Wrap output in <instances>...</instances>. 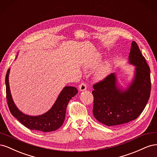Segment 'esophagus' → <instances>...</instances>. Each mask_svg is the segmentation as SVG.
<instances>
[{
	"mask_svg": "<svg viewBox=\"0 0 157 157\" xmlns=\"http://www.w3.org/2000/svg\"><path fill=\"white\" fill-rule=\"evenodd\" d=\"M86 87H87L86 84L84 82H82L81 83H80V84L79 85L80 91H84V90H86Z\"/></svg>",
	"mask_w": 157,
	"mask_h": 157,
	"instance_id": "esophagus-1",
	"label": "esophagus"
}]
</instances>
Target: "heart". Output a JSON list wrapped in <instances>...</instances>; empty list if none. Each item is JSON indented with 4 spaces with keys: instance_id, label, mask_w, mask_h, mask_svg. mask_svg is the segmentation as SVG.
<instances>
[{
    "instance_id": "obj_1",
    "label": "heart",
    "mask_w": 157,
    "mask_h": 157,
    "mask_svg": "<svg viewBox=\"0 0 157 157\" xmlns=\"http://www.w3.org/2000/svg\"><path fill=\"white\" fill-rule=\"evenodd\" d=\"M101 59L100 55H97L95 56L94 58L90 61L89 64L88 65V68H93L99 63ZM111 70V65L108 61L103 62L101 64L99 65L97 69L95 70L94 76L95 78L98 80H100L105 77L110 72Z\"/></svg>"
}]
</instances>
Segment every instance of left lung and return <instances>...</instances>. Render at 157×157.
Here are the masks:
<instances>
[{"instance_id": "1", "label": "left lung", "mask_w": 157, "mask_h": 157, "mask_svg": "<svg viewBox=\"0 0 157 157\" xmlns=\"http://www.w3.org/2000/svg\"><path fill=\"white\" fill-rule=\"evenodd\" d=\"M130 63L136 66L134 81L124 91L118 88L113 73L93 84V114L108 126L121 125L135 120L143 112L150 98V69L139 46L132 41Z\"/></svg>"}]
</instances>
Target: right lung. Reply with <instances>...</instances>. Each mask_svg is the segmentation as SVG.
I'll return each instance as SVG.
<instances>
[{
    "label": "right lung",
    "instance_id": "obj_1",
    "mask_svg": "<svg viewBox=\"0 0 157 157\" xmlns=\"http://www.w3.org/2000/svg\"><path fill=\"white\" fill-rule=\"evenodd\" d=\"M9 72L10 69H8L6 75V93L8 108L12 115L23 125L32 130L48 132L58 130L62 126L69 101L78 93L77 89L73 86H65L59 95L53 107L48 112L40 116H28L19 111L12 100L8 82Z\"/></svg>",
    "mask_w": 157,
    "mask_h": 157
}]
</instances>
